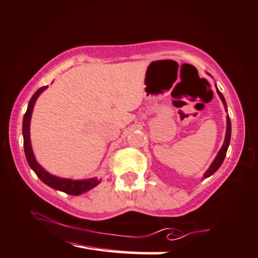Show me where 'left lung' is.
I'll list each match as a JSON object with an SVG mask.
<instances>
[{
	"instance_id": "obj_1",
	"label": "left lung",
	"mask_w": 258,
	"mask_h": 258,
	"mask_svg": "<svg viewBox=\"0 0 258 258\" xmlns=\"http://www.w3.org/2000/svg\"><path fill=\"white\" fill-rule=\"evenodd\" d=\"M209 76H210V74H209ZM215 89H217L218 95H219L220 99H221L222 104L224 106V109H226V111L228 113V107H227L226 99H224V97H223L222 93L220 92V90H219L218 87H217V84H215ZM230 138H231V121H230V118H229V115H227V130H226V137H224V142L222 144L221 149L219 150L218 154H217V156H215L214 160L212 161V163H211V166L209 167V169L204 172V175H203L204 179H205V178L210 177V176H212L214 172L219 169L220 166L222 165L224 158H226V154H227V151H228L229 144H230Z\"/></svg>"
}]
</instances>
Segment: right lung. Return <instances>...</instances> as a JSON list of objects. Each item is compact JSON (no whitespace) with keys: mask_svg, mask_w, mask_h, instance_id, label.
Wrapping results in <instances>:
<instances>
[{"mask_svg":"<svg viewBox=\"0 0 258 258\" xmlns=\"http://www.w3.org/2000/svg\"><path fill=\"white\" fill-rule=\"evenodd\" d=\"M48 87H41L37 90L34 96L31 97V99L28 104V108L25 116H23L22 121V135H23V147H25V154L27 158V161L29 163V166L32 170L35 171V174L39 177V179L45 182L46 185H48L51 188L56 190L64 191V193L70 195H81L86 191L92 189L93 187H96L98 184H100L99 179L97 178H89V179H70V178H62L49 174V172L44 169L38 162H37L34 151L31 148V141H30V121H31V115L32 110L36 104V100L38 99L40 93L44 90H46Z\"/></svg>","mask_w":258,"mask_h":258,"instance_id":"obj_1","label":"right lung"}]
</instances>
